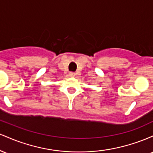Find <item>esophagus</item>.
<instances>
[{"instance_id":"esophagus-1","label":"esophagus","mask_w":153,"mask_h":153,"mask_svg":"<svg viewBox=\"0 0 153 153\" xmlns=\"http://www.w3.org/2000/svg\"><path fill=\"white\" fill-rule=\"evenodd\" d=\"M69 75H70V76H71V77H75V73H73V72H71V73H69Z\"/></svg>"}]
</instances>
